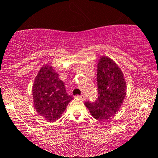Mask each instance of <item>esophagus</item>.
<instances>
[{
	"label": "esophagus",
	"mask_w": 158,
	"mask_h": 158,
	"mask_svg": "<svg viewBox=\"0 0 158 158\" xmlns=\"http://www.w3.org/2000/svg\"><path fill=\"white\" fill-rule=\"evenodd\" d=\"M77 97H79V98H80L81 100H84L85 99V95H83V94L81 95V96H78Z\"/></svg>",
	"instance_id": "obj_1"
}]
</instances>
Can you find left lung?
<instances>
[{"label": "left lung", "mask_w": 158, "mask_h": 158, "mask_svg": "<svg viewBox=\"0 0 158 158\" xmlns=\"http://www.w3.org/2000/svg\"><path fill=\"white\" fill-rule=\"evenodd\" d=\"M98 98L95 103L86 102L85 105L98 120H105L119 111L127 95L125 77L118 66L111 58L101 56L97 64Z\"/></svg>", "instance_id": "left-lung-1"}]
</instances>
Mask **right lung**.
Segmentation results:
<instances>
[{"label": "right lung", "mask_w": 158, "mask_h": 158, "mask_svg": "<svg viewBox=\"0 0 158 158\" xmlns=\"http://www.w3.org/2000/svg\"><path fill=\"white\" fill-rule=\"evenodd\" d=\"M32 97L36 111L48 122H55L61 118L73 100L66 93L58 73L47 64L40 68L35 78Z\"/></svg>", "instance_id": "add662e5"}]
</instances>
